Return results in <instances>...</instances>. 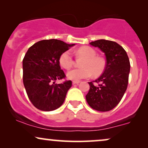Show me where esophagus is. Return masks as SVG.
<instances>
[{"label": "esophagus", "instance_id": "34e87169", "mask_svg": "<svg viewBox=\"0 0 148 148\" xmlns=\"http://www.w3.org/2000/svg\"><path fill=\"white\" fill-rule=\"evenodd\" d=\"M80 83V81H72V84L74 85V84H78Z\"/></svg>", "mask_w": 148, "mask_h": 148}]
</instances>
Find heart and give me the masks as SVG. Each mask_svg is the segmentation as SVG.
<instances>
[{"label": "heart", "instance_id": "b5f03b06", "mask_svg": "<svg viewBox=\"0 0 148 148\" xmlns=\"http://www.w3.org/2000/svg\"><path fill=\"white\" fill-rule=\"evenodd\" d=\"M96 51L90 47H83L76 51V55L79 58H84L81 62V68L74 69L69 71L67 74V78L74 81H79L83 79L90 77L92 74L98 76L102 74L105 69L106 62L101 56H96ZM59 62L64 69H69L74 64V58L69 51L62 53L59 58Z\"/></svg>", "mask_w": 148, "mask_h": 148}]
</instances>
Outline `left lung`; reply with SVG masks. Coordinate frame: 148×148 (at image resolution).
<instances>
[{"mask_svg":"<svg viewBox=\"0 0 148 148\" xmlns=\"http://www.w3.org/2000/svg\"><path fill=\"white\" fill-rule=\"evenodd\" d=\"M90 44L104 53L106 62L101 76L88 83L90 90L86 101L96 111H111L121 101L127 88L130 59L125 49L115 42L99 40Z\"/></svg>","mask_w":148,"mask_h":148,"instance_id":"obj_1","label":"left lung"}]
</instances>
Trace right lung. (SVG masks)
Masks as SVG:
<instances>
[{"instance_id": "1", "label": "right lung", "mask_w": 148, "mask_h": 148, "mask_svg": "<svg viewBox=\"0 0 148 148\" xmlns=\"http://www.w3.org/2000/svg\"><path fill=\"white\" fill-rule=\"evenodd\" d=\"M74 45L58 40H44L28 49L23 59V82L27 95L33 106L44 111L57 109L62 104L72 81L56 84L64 79L59 58Z\"/></svg>"}]
</instances>
